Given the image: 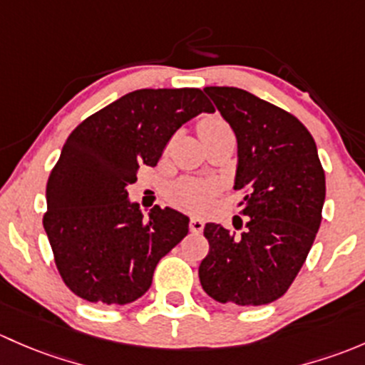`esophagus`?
<instances>
[{"label": "esophagus", "instance_id": "esophagus-1", "mask_svg": "<svg viewBox=\"0 0 365 365\" xmlns=\"http://www.w3.org/2000/svg\"><path fill=\"white\" fill-rule=\"evenodd\" d=\"M204 220H200V217H197V216H193L190 220V230L191 232H195V234H200L202 230H204Z\"/></svg>", "mask_w": 365, "mask_h": 365}]
</instances>
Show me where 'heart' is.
I'll list each match as a JSON object with an SVG mask.
<instances>
[{
    "label": "heart",
    "mask_w": 365,
    "mask_h": 365,
    "mask_svg": "<svg viewBox=\"0 0 365 365\" xmlns=\"http://www.w3.org/2000/svg\"><path fill=\"white\" fill-rule=\"evenodd\" d=\"M228 128L230 126L227 125V121H223L217 115H207L198 123V135H200V138H204L205 135L228 130ZM210 191H212V186L207 182L197 181V179H182L170 187V198L182 207L197 209L207 202Z\"/></svg>",
    "instance_id": "obj_1"
}]
</instances>
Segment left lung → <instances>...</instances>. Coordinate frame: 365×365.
Returning <instances> with one entry per match:
<instances>
[{
  "label": "left lung",
  "mask_w": 365,
  "mask_h": 365,
  "mask_svg": "<svg viewBox=\"0 0 365 365\" xmlns=\"http://www.w3.org/2000/svg\"><path fill=\"white\" fill-rule=\"evenodd\" d=\"M234 128L242 191L235 230L207 223L202 288L221 304L262 306L287 294L322 223L325 172L313 135L290 112L239 88L204 89ZM245 228L242 229V227Z\"/></svg>",
  "instance_id": "8db88e82"
}]
</instances>
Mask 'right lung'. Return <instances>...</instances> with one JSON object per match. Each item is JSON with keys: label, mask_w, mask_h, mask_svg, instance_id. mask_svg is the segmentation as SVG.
Masks as SVG:
<instances>
[{"label": "right lung", "mask_w": 365, "mask_h": 365, "mask_svg": "<svg viewBox=\"0 0 365 365\" xmlns=\"http://www.w3.org/2000/svg\"><path fill=\"white\" fill-rule=\"evenodd\" d=\"M200 112H214L202 89H138L86 118L66 138L48 175L43 228L75 295L107 306L140 299L161 257L186 237L184 214L155 205L144 220L126 187Z\"/></svg>", "instance_id": "1"}]
</instances>
